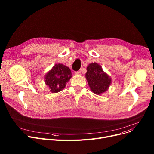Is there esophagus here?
I'll list each match as a JSON object with an SVG mask.
<instances>
[{"mask_svg":"<svg viewBox=\"0 0 154 154\" xmlns=\"http://www.w3.org/2000/svg\"><path fill=\"white\" fill-rule=\"evenodd\" d=\"M75 74L77 75H81V71H76L75 72Z\"/></svg>","mask_w":154,"mask_h":154,"instance_id":"obj_1","label":"esophagus"}]
</instances>
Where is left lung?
Returning <instances> with one entry per match:
<instances>
[{
	"instance_id": "obj_1",
	"label": "left lung",
	"mask_w": 154,
	"mask_h": 154,
	"mask_svg": "<svg viewBox=\"0 0 154 154\" xmlns=\"http://www.w3.org/2000/svg\"><path fill=\"white\" fill-rule=\"evenodd\" d=\"M85 77L91 91L97 95L106 92L111 84L110 78L95 62L87 66Z\"/></svg>"
}]
</instances>
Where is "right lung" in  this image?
<instances>
[{"label": "right lung", "mask_w": 154, "mask_h": 154, "mask_svg": "<svg viewBox=\"0 0 154 154\" xmlns=\"http://www.w3.org/2000/svg\"><path fill=\"white\" fill-rule=\"evenodd\" d=\"M70 69L63 64H55L52 69L45 76V82L49 87L51 92L57 93L61 91L72 77Z\"/></svg>", "instance_id": "add662e5"}]
</instances>
